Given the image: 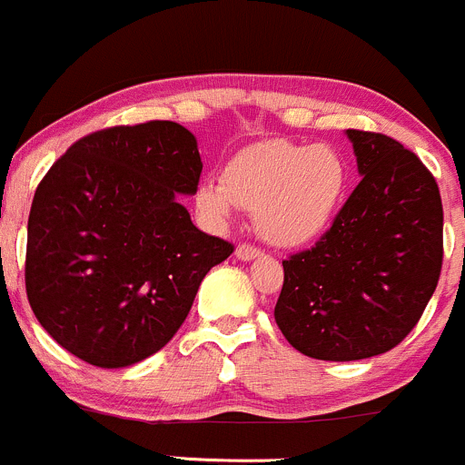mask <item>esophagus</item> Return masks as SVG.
<instances>
[{"label": "esophagus", "instance_id": "obj_1", "mask_svg": "<svg viewBox=\"0 0 465 465\" xmlns=\"http://www.w3.org/2000/svg\"><path fill=\"white\" fill-rule=\"evenodd\" d=\"M234 255H237L239 260L248 262V260H255V257H260L262 251H260V248H255V246H251V243L243 242V243H239L237 251H234Z\"/></svg>", "mask_w": 465, "mask_h": 465}]
</instances>
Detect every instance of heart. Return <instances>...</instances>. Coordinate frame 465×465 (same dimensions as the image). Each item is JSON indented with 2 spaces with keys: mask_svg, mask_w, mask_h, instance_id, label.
<instances>
[{
  "mask_svg": "<svg viewBox=\"0 0 465 465\" xmlns=\"http://www.w3.org/2000/svg\"><path fill=\"white\" fill-rule=\"evenodd\" d=\"M346 185V160L332 146L269 140L237 151L222 183H201L196 205L214 222L231 217L237 205L252 210L266 242L292 248L328 231Z\"/></svg>",
  "mask_w": 465,
  "mask_h": 465,
  "instance_id": "heart-1",
  "label": "heart"
}]
</instances>
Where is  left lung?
<instances>
[{"instance_id":"8db88e82","label":"left lung","mask_w":465,"mask_h":465,"mask_svg":"<svg viewBox=\"0 0 465 465\" xmlns=\"http://www.w3.org/2000/svg\"><path fill=\"white\" fill-rule=\"evenodd\" d=\"M361 173L332 226L282 262L275 323L302 355L355 361L398 346L420 321L443 264V203L430 169L398 140L348 128Z\"/></svg>"}]
</instances>
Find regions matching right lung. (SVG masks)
I'll use <instances>...</instances> for the list:
<instances>
[{
  "instance_id": "obj_1",
  "label": "right lung",
  "mask_w": 465,
  "mask_h": 465,
  "mask_svg": "<svg viewBox=\"0 0 465 465\" xmlns=\"http://www.w3.org/2000/svg\"><path fill=\"white\" fill-rule=\"evenodd\" d=\"M201 169L194 135L155 119L90 133L45 173L25 282L35 319L67 352L122 369L185 323L201 280L234 251L178 203L196 194Z\"/></svg>"
}]
</instances>
